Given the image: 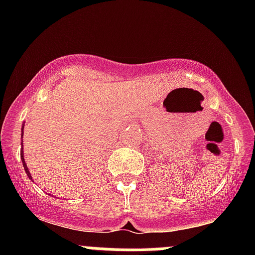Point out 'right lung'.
<instances>
[{
    "label": "right lung",
    "instance_id": "right-lung-1",
    "mask_svg": "<svg viewBox=\"0 0 255 255\" xmlns=\"http://www.w3.org/2000/svg\"><path fill=\"white\" fill-rule=\"evenodd\" d=\"M23 128H24V125L22 126V138H23ZM20 159H22L23 168H24V170H25V173H27L28 177H29V179H32V175H30L29 170H28V168H27V164H25V161H24V155H23V148H22V150H20Z\"/></svg>",
    "mask_w": 255,
    "mask_h": 255
}]
</instances>
